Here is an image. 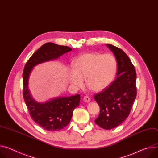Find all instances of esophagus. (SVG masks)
<instances>
[{
  "mask_svg": "<svg viewBox=\"0 0 158 158\" xmlns=\"http://www.w3.org/2000/svg\"><path fill=\"white\" fill-rule=\"evenodd\" d=\"M83 100L85 102H89L90 101V98L89 96H85L83 97Z\"/></svg>",
  "mask_w": 158,
  "mask_h": 158,
  "instance_id": "esophagus-1",
  "label": "esophagus"
}]
</instances>
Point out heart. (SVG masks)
I'll return each instance as SVG.
<instances>
[{
	"instance_id": "b5f03b06",
	"label": "heart",
	"mask_w": 158,
	"mask_h": 158,
	"mask_svg": "<svg viewBox=\"0 0 158 158\" xmlns=\"http://www.w3.org/2000/svg\"><path fill=\"white\" fill-rule=\"evenodd\" d=\"M72 67L73 70L68 76L70 84L79 88L85 79L89 89L100 92L113 81L117 72V61L114 56L109 53L89 52L77 58L72 63Z\"/></svg>"
}]
</instances>
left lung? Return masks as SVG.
Returning <instances> with one entry per match:
<instances>
[{"label":"left lung","instance_id":"left-lung-1","mask_svg":"<svg viewBox=\"0 0 158 158\" xmlns=\"http://www.w3.org/2000/svg\"><path fill=\"white\" fill-rule=\"evenodd\" d=\"M106 45L116 58L117 78L107 89L94 95L100 107L95 122L100 127L110 130L121 124L130 114L137 95L136 72L123 51L110 44Z\"/></svg>","mask_w":158,"mask_h":158}]
</instances>
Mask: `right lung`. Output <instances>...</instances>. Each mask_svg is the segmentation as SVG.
<instances>
[{
  "mask_svg": "<svg viewBox=\"0 0 158 158\" xmlns=\"http://www.w3.org/2000/svg\"><path fill=\"white\" fill-rule=\"evenodd\" d=\"M72 50L68 46L45 43L31 56L24 68L23 97L27 108L32 120L48 131H60L69 123L74 109L80 104V95L57 97L45 103H38L32 98L28 89L29 77L34 66L57 59Z\"/></svg>",
  "mask_w": 158,
  "mask_h": 158,
  "instance_id": "obj_1",
  "label": "right lung"
}]
</instances>
